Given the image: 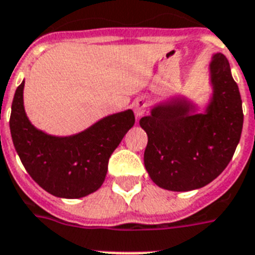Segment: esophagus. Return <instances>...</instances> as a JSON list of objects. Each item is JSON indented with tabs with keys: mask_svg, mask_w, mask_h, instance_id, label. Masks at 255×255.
I'll use <instances>...</instances> for the list:
<instances>
[{
	"mask_svg": "<svg viewBox=\"0 0 255 255\" xmlns=\"http://www.w3.org/2000/svg\"><path fill=\"white\" fill-rule=\"evenodd\" d=\"M146 107H148V103L144 98H137L136 101L133 102V111H134V115L137 118L142 117L146 111Z\"/></svg>",
	"mask_w": 255,
	"mask_h": 255,
	"instance_id": "obj_1",
	"label": "esophagus"
}]
</instances>
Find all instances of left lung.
Segmentation results:
<instances>
[{
  "mask_svg": "<svg viewBox=\"0 0 255 255\" xmlns=\"http://www.w3.org/2000/svg\"><path fill=\"white\" fill-rule=\"evenodd\" d=\"M214 101L207 114H190L186 102L160 105L140 119L148 134L144 165L157 186L190 191L208 185L231 162L244 124L239 86L228 59L211 63Z\"/></svg>",
  "mask_w": 255,
  "mask_h": 255,
  "instance_id": "left-lung-1",
  "label": "left lung"
}]
</instances>
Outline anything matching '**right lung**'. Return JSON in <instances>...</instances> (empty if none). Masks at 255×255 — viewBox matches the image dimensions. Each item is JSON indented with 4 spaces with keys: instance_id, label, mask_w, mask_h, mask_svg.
Returning a JSON list of instances; mask_svg holds the SVG:
<instances>
[{
    "instance_id": "right-lung-1",
    "label": "right lung",
    "mask_w": 255,
    "mask_h": 255,
    "mask_svg": "<svg viewBox=\"0 0 255 255\" xmlns=\"http://www.w3.org/2000/svg\"><path fill=\"white\" fill-rule=\"evenodd\" d=\"M24 81L11 105L10 132L27 173L41 188L59 198L77 199L102 186L110 156L134 124L132 110L107 117L85 132L55 137L38 131L23 109Z\"/></svg>"
}]
</instances>
